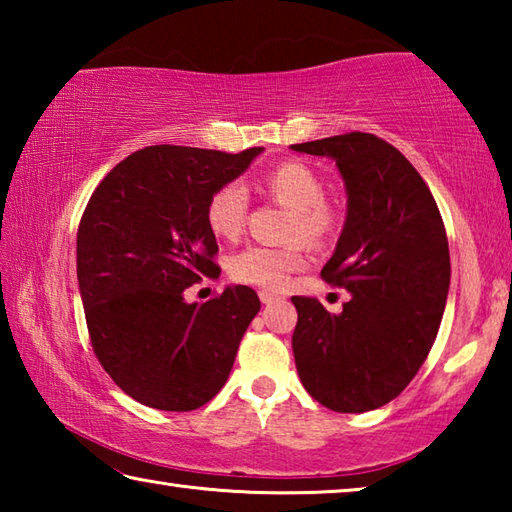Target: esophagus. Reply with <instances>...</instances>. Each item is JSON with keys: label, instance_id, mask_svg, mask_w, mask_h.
I'll return each mask as SVG.
<instances>
[{"label": "esophagus", "instance_id": "1", "mask_svg": "<svg viewBox=\"0 0 512 512\" xmlns=\"http://www.w3.org/2000/svg\"><path fill=\"white\" fill-rule=\"evenodd\" d=\"M259 300H262L264 305H271V302L277 300V296H275V293H271V291H259Z\"/></svg>", "mask_w": 512, "mask_h": 512}]
</instances>
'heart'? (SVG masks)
I'll use <instances>...</instances> for the list:
<instances>
[{
	"instance_id": "heart-1",
	"label": "heart",
	"mask_w": 512,
	"mask_h": 512,
	"mask_svg": "<svg viewBox=\"0 0 512 512\" xmlns=\"http://www.w3.org/2000/svg\"><path fill=\"white\" fill-rule=\"evenodd\" d=\"M262 189L277 203L291 210L287 235L289 239H305L320 244L334 232V210L323 201V183L307 164L289 160L268 169L262 178ZM248 214V194L239 183L221 185L210 196L205 207V221L216 237L235 239L244 230ZM305 266V253L298 244L268 248L248 246L230 257L228 273L232 280L253 284L262 289H282L291 273Z\"/></svg>"
}]
</instances>
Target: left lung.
I'll return each mask as SVG.
<instances>
[{
  "label": "left lung",
  "mask_w": 512,
  "mask_h": 512,
  "mask_svg": "<svg viewBox=\"0 0 512 512\" xmlns=\"http://www.w3.org/2000/svg\"><path fill=\"white\" fill-rule=\"evenodd\" d=\"M336 162L348 212L323 280L350 291L341 314L293 296V357L302 386L327 409L363 413L395 400L427 359L449 291L445 225L427 183L370 133L293 144Z\"/></svg>",
  "instance_id": "1"
}]
</instances>
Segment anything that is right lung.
<instances>
[{
	"label": "right lung",
	"mask_w": 512,
	"mask_h": 512,
	"mask_svg": "<svg viewBox=\"0 0 512 512\" xmlns=\"http://www.w3.org/2000/svg\"><path fill=\"white\" fill-rule=\"evenodd\" d=\"M264 149L223 153L146 146L94 189L76 235V277L94 354L144 406L194 411L221 391L257 316V293L237 284L207 302L185 289L221 268L205 207Z\"/></svg>",
	"instance_id": "right-lung-1"
}]
</instances>
